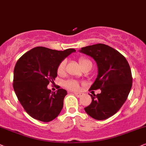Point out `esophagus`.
I'll use <instances>...</instances> for the list:
<instances>
[{"instance_id": "obj_1", "label": "esophagus", "mask_w": 146, "mask_h": 146, "mask_svg": "<svg viewBox=\"0 0 146 146\" xmlns=\"http://www.w3.org/2000/svg\"><path fill=\"white\" fill-rule=\"evenodd\" d=\"M73 94H74L75 95H76L77 96L79 97V98H80L83 95L82 93H78V92H73Z\"/></svg>"}]
</instances>
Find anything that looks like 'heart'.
<instances>
[{
  "label": "heart",
  "mask_w": 146,
  "mask_h": 146,
  "mask_svg": "<svg viewBox=\"0 0 146 146\" xmlns=\"http://www.w3.org/2000/svg\"><path fill=\"white\" fill-rule=\"evenodd\" d=\"M79 62L82 69H84V68H86L87 67H89V66H92V62L86 58H83V57L80 58L79 59ZM65 60H63V61H62L59 64V65H58V69H57V72H58V74L62 75V73H64V69H65ZM64 86L69 90H77L79 89V83L75 80H69L64 83Z\"/></svg>",
  "instance_id": "obj_1"
}]
</instances>
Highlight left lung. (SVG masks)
<instances>
[{
	"mask_svg": "<svg viewBox=\"0 0 146 146\" xmlns=\"http://www.w3.org/2000/svg\"><path fill=\"white\" fill-rule=\"evenodd\" d=\"M79 51L96 62L98 75L91 89L101 90L100 94H90L92 103L84 108L85 111L94 119H108L121 108L131 89L129 64L119 52L104 44L83 47Z\"/></svg>",
	"mask_w": 146,
	"mask_h": 146,
	"instance_id": "8db88e82",
	"label": "left lung"
}]
</instances>
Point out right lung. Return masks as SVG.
I'll return each mask as SVG.
<instances>
[{
    "label": "right lung",
    "mask_w": 146,
    "mask_h": 146,
    "mask_svg": "<svg viewBox=\"0 0 146 146\" xmlns=\"http://www.w3.org/2000/svg\"><path fill=\"white\" fill-rule=\"evenodd\" d=\"M75 49L63 51L38 46L25 53L14 69L13 89L22 106L29 115L42 122L58 117L67 92L58 89L51 92L47 86L54 82L59 64Z\"/></svg>",
    "instance_id": "1"
}]
</instances>
